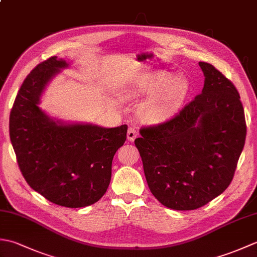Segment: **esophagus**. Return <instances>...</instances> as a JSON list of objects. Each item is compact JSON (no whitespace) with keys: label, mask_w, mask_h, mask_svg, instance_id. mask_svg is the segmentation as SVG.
I'll use <instances>...</instances> for the list:
<instances>
[{"label":"esophagus","mask_w":257,"mask_h":257,"mask_svg":"<svg viewBox=\"0 0 257 257\" xmlns=\"http://www.w3.org/2000/svg\"><path fill=\"white\" fill-rule=\"evenodd\" d=\"M138 136V132L136 127H129L128 129V134H127V138L129 141H134Z\"/></svg>","instance_id":"34e87169"}]
</instances>
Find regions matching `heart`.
<instances>
[{"instance_id":"heart-1","label":"heart","mask_w":257,"mask_h":257,"mask_svg":"<svg viewBox=\"0 0 257 257\" xmlns=\"http://www.w3.org/2000/svg\"><path fill=\"white\" fill-rule=\"evenodd\" d=\"M189 90V83L183 76L161 70L149 75L137 89L139 95H151L140 107L141 118L149 122H159L173 116L182 105Z\"/></svg>"}]
</instances>
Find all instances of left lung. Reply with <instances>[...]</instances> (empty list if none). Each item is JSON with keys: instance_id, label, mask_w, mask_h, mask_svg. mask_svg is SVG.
Listing matches in <instances>:
<instances>
[{"instance_id": "obj_1", "label": "left lung", "mask_w": 257, "mask_h": 257, "mask_svg": "<svg viewBox=\"0 0 257 257\" xmlns=\"http://www.w3.org/2000/svg\"><path fill=\"white\" fill-rule=\"evenodd\" d=\"M201 94L165 122L145 125L135 140L151 193L173 210H195L230 185L246 137L236 87L200 62Z\"/></svg>"}]
</instances>
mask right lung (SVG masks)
Returning a JSON list of instances; mask_svg holds the SVG:
<instances>
[{
	"label": "right lung",
	"instance_id": "obj_1",
	"mask_svg": "<svg viewBox=\"0 0 257 257\" xmlns=\"http://www.w3.org/2000/svg\"><path fill=\"white\" fill-rule=\"evenodd\" d=\"M64 67L66 62L53 56L26 76L10 113V138L33 190L57 205L83 207L106 193L128 125L63 124L48 118L37 105L48 80Z\"/></svg>",
	"mask_w": 257,
	"mask_h": 257
}]
</instances>
